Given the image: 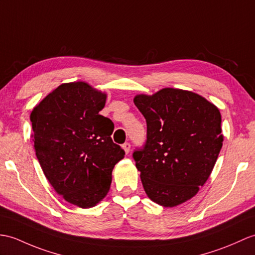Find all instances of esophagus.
<instances>
[{
  "label": "esophagus",
  "mask_w": 255,
  "mask_h": 255,
  "mask_svg": "<svg viewBox=\"0 0 255 255\" xmlns=\"http://www.w3.org/2000/svg\"><path fill=\"white\" fill-rule=\"evenodd\" d=\"M123 149L125 150V152H126V154H128L129 153V151H130V143L129 142H125V143L123 144Z\"/></svg>",
  "instance_id": "obj_1"
}]
</instances>
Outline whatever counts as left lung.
<instances>
[{"instance_id":"8db88e82","label":"left lung","mask_w":255,"mask_h":255,"mask_svg":"<svg viewBox=\"0 0 255 255\" xmlns=\"http://www.w3.org/2000/svg\"><path fill=\"white\" fill-rule=\"evenodd\" d=\"M133 102L146 122V140L132 153L144 191L165 208L186 202L209 179L223 146L220 111L173 88Z\"/></svg>"}]
</instances>
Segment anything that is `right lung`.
<instances>
[{"label": "right lung", "instance_id": "add662e5", "mask_svg": "<svg viewBox=\"0 0 255 255\" xmlns=\"http://www.w3.org/2000/svg\"><path fill=\"white\" fill-rule=\"evenodd\" d=\"M106 96L86 82L57 87L31 112L35 155L46 179L67 202L87 209L110 190L125 156L111 138L114 124L99 114Z\"/></svg>", "mask_w": 255, "mask_h": 255}]
</instances>
